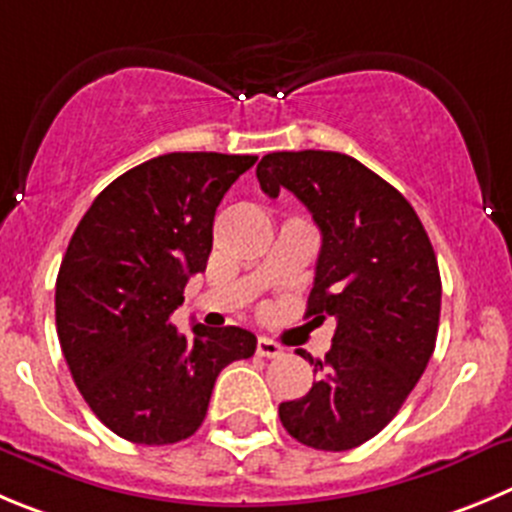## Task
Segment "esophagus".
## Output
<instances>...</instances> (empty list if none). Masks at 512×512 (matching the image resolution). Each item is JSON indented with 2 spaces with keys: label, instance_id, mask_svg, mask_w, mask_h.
<instances>
[{
  "label": "esophagus",
  "instance_id": "esophagus-1",
  "mask_svg": "<svg viewBox=\"0 0 512 512\" xmlns=\"http://www.w3.org/2000/svg\"><path fill=\"white\" fill-rule=\"evenodd\" d=\"M257 356L262 358H280L283 356V346L270 338H257Z\"/></svg>",
  "mask_w": 512,
  "mask_h": 512
}]
</instances>
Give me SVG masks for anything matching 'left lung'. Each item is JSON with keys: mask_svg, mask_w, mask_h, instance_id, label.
I'll use <instances>...</instances> for the list:
<instances>
[{"mask_svg": "<svg viewBox=\"0 0 512 512\" xmlns=\"http://www.w3.org/2000/svg\"><path fill=\"white\" fill-rule=\"evenodd\" d=\"M257 181L272 199L293 191L313 214L323 245L305 318L336 321L326 358L308 356L321 376L280 404V422L313 450H353L396 417L432 358L437 255L412 204L351 156L275 151L257 164Z\"/></svg>", "mask_w": 512, "mask_h": 512, "instance_id": "1", "label": "left lung"}]
</instances>
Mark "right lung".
<instances>
[{
	"label": "right lung",
	"mask_w": 512,
	"mask_h": 512,
	"mask_svg": "<svg viewBox=\"0 0 512 512\" xmlns=\"http://www.w3.org/2000/svg\"><path fill=\"white\" fill-rule=\"evenodd\" d=\"M257 156L164 154L100 191L80 219L55 283V323L75 386L105 427L136 444H174L202 427L219 371L250 358L237 326L171 315L186 280L207 270L212 224Z\"/></svg>",
	"instance_id": "add662e5"
}]
</instances>
